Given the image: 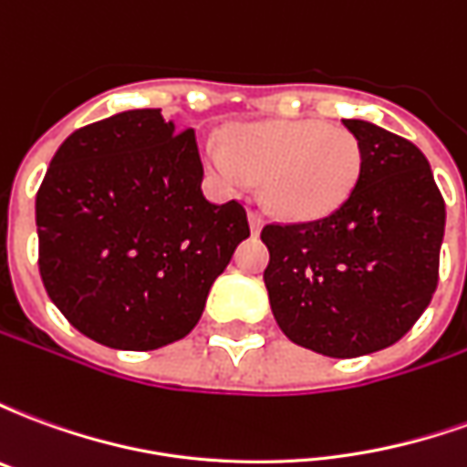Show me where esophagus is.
Returning <instances> with one entry per match:
<instances>
[{
  "label": "esophagus",
  "instance_id": "1",
  "mask_svg": "<svg viewBox=\"0 0 467 467\" xmlns=\"http://www.w3.org/2000/svg\"><path fill=\"white\" fill-rule=\"evenodd\" d=\"M263 214L260 213H250V230H253V234H260V230H263Z\"/></svg>",
  "mask_w": 467,
  "mask_h": 467
}]
</instances>
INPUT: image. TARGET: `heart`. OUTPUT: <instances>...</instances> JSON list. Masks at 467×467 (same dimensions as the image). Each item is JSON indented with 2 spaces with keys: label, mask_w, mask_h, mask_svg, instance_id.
Listing matches in <instances>:
<instances>
[{
  "label": "heart",
  "mask_w": 467,
  "mask_h": 467,
  "mask_svg": "<svg viewBox=\"0 0 467 467\" xmlns=\"http://www.w3.org/2000/svg\"><path fill=\"white\" fill-rule=\"evenodd\" d=\"M204 162L234 192L265 182V202L285 220H320L343 207L362 172V147L323 119L243 124L230 142L210 140Z\"/></svg>",
  "instance_id": "heart-1"
}]
</instances>
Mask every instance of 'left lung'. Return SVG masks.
<instances>
[{
    "label": "left lung",
    "instance_id": "1",
    "mask_svg": "<svg viewBox=\"0 0 467 467\" xmlns=\"http://www.w3.org/2000/svg\"><path fill=\"white\" fill-rule=\"evenodd\" d=\"M362 147V172L333 214L267 224L265 287L280 330L327 358L398 343L438 285L445 202L425 154L365 119H343Z\"/></svg>",
    "mask_w": 467,
    "mask_h": 467
}]
</instances>
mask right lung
Instances as JSON below:
<instances>
[{
  "label": "right lung",
  "instance_id": "add662e5",
  "mask_svg": "<svg viewBox=\"0 0 467 467\" xmlns=\"http://www.w3.org/2000/svg\"><path fill=\"white\" fill-rule=\"evenodd\" d=\"M194 130L127 109L67 137L36 192L39 275L77 330L115 350H157L202 317L250 237L240 202L202 194Z\"/></svg>",
  "mask_w": 467,
  "mask_h": 467
}]
</instances>
